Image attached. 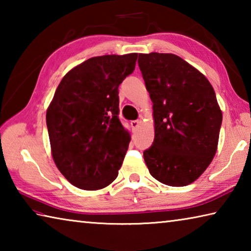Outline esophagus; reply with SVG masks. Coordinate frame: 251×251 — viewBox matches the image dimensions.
<instances>
[{
  "mask_svg": "<svg viewBox=\"0 0 251 251\" xmlns=\"http://www.w3.org/2000/svg\"><path fill=\"white\" fill-rule=\"evenodd\" d=\"M141 125V121H131L130 122V126L133 127V128H137V127Z\"/></svg>",
  "mask_w": 251,
  "mask_h": 251,
  "instance_id": "1",
  "label": "esophagus"
}]
</instances>
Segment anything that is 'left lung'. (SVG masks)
Instances as JSON below:
<instances>
[{
  "mask_svg": "<svg viewBox=\"0 0 251 251\" xmlns=\"http://www.w3.org/2000/svg\"><path fill=\"white\" fill-rule=\"evenodd\" d=\"M138 65L154 117V143L144 151L148 171L165 185L192 184L217 151L223 112L214 88L175 54H139Z\"/></svg>",
  "mask_w": 251,
  "mask_h": 251,
  "instance_id": "obj_1",
  "label": "left lung"
}]
</instances>
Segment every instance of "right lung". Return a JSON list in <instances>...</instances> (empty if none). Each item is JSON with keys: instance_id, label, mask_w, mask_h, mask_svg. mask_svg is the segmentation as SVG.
I'll list each match as a JSON object with an SVG mask.
<instances>
[{"instance_id": "right-lung-1", "label": "right lung", "mask_w": 251, "mask_h": 251, "mask_svg": "<svg viewBox=\"0 0 251 251\" xmlns=\"http://www.w3.org/2000/svg\"><path fill=\"white\" fill-rule=\"evenodd\" d=\"M137 53L86 59L67 72L46 110L50 151L58 171L84 190L116 179L130 142L118 118V86Z\"/></svg>"}]
</instances>
